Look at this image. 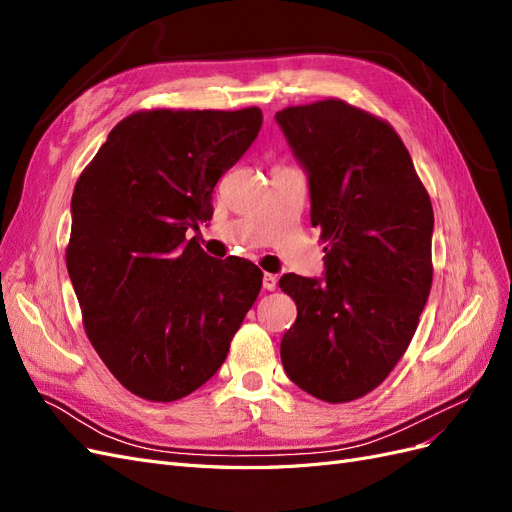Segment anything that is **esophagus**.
<instances>
[{"instance_id": "34e87169", "label": "esophagus", "mask_w": 512, "mask_h": 512, "mask_svg": "<svg viewBox=\"0 0 512 512\" xmlns=\"http://www.w3.org/2000/svg\"><path fill=\"white\" fill-rule=\"evenodd\" d=\"M262 286H265V290H275V286H277V275L265 273V277H262Z\"/></svg>"}]
</instances>
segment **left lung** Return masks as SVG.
Masks as SVG:
<instances>
[{
    "instance_id": "8db88e82",
    "label": "left lung",
    "mask_w": 512,
    "mask_h": 512,
    "mask_svg": "<svg viewBox=\"0 0 512 512\" xmlns=\"http://www.w3.org/2000/svg\"><path fill=\"white\" fill-rule=\"evenodd\" d=\"M305 166L324 282L286 273L297 303L282 337L288 378L329 404L380 386L406 354L431 280L433 209L389 121L339 98L275 115Z\"/></svg>"
}]
</instances>
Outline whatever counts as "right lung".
<instances>
[{
	"mask_svg": "<svg viewBox=\"0 0 512 512\" xmlns=\"http://www.w3.org/2000/svg\"><path fill=\"white\" fill-rule=\"evenodd\" d=\"M260 126L258 106L138 111L74 185L66 265L83 327L136 397L166 404L200 389L258 297L254 262L211 258L185 235L211 220L215 183Z\"/></svg>",
	"mask_w": 512,
	"mask_h": 512,
	"instance_id": "obj_1",
	"label": "right lung"
}]
</instances>
